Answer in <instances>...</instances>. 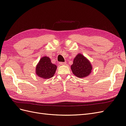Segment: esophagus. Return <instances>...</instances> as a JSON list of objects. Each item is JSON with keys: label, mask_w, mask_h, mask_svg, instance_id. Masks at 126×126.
<instances>
[{"label": "esophagus", "mask_w": 126, "mask_h": 126, "mask_svg": "<svg viewBox=\"0 0 126 126\" xmlns=\"http://www.w3.org/2000/svg\"><path fill=\"white\" fill-rule=\"evenodd\" d=\"M66 64V62H60L59 63V64L60 65H65V64Z\"/></svg>", "instance_id": "1"}]
</instances>
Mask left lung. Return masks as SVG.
<instances>
[{
  "mask_svg": "<svg viewBox=\"0 0 126 126\" xmlns=\"http://www.w3.org/2000/svg\"><path fill=\"white\" fill-rule=\"evenodd\" d=\"M73 74L78 78H84L90 75L93 70L91 62L82 54L78 53L71 66Z\"/></svg>",
  "mask_w": 126,
  "mask_h": 126,
  "instance_id": "obj_1",
  "label": "left lung"
}]
</instances>
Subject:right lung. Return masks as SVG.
<instances>
[{
    "instance_id": "right-lung-1",
    "label": "right lung",
    "mask_w": 126,
    "mask_h": 126,
    "mask_svg": "<svg viewBox=\"0 0 126 126\" xmlns=\"http://www.w3.org/2000/svg\"><path fill=\"white\" fill-rule=\"evenodd\" d=\"M57 66L51 62L48 56H44L40 59L35 67V74L41 78L49 79L55 73Z\"/></svg>"
}]
</instances>
